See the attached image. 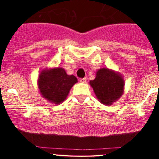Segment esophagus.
Returning a JSON list of instances; mask_svg holds the SVG:
<instances>
[{
  "label": "esophagus",
  "instance_id": "1",
  "mask_svg": "<svg viewBox=\"0 0 159 159\" xmlns=\"http://www.w3.org/2000/svg\"><path fill=\"white\" fill-rule=\"evenodd\" d=\"M79 81H80V82H81V83H86V81H87V78H81Z\"/></svg>",
  "mask_w": 159,
  "mask_h": 159
}]
</instances>
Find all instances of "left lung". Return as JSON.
<instances>
[{
    "instance_id": "obj_1",
    "label": "left lung",
    "mask_w": 159,
    "mask_h": 159,
    "mask_svg": "<svg viewBox=\"0 0 159 159\" xmlns=\"http://www.w3.org/2000/svg\"><path fill=\"white\" fill-rule=\"evenodd\" d=\"M90 84L98 101L105 105H112L123 94V78L119 72L111 69H98L96 78L90 81Z\"/></svg>"
}]
</instances>
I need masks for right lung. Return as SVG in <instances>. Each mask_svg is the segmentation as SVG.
<instances>
[{
  "label": "right lung",
  "mask_w": 159,
  "mask_h": 159,
  "mask_svg": "<svg viewBox=\"0 0 159 159\" xmlns=\"http://www.w3.org/2000/svg\"><path fill=\"white\" fill-rule=\"evenodd\" d=\"M77 82L75 76L69 75L64 69L57 67L40 72L38 87L43 98L52 103L60 104L66 98L69 90Z\"/></svg>",
  "instance_id": "add662e5"
}]
</instances>
